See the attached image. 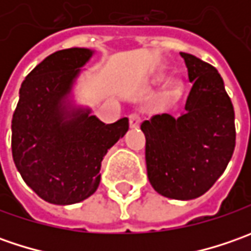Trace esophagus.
I'll return each mask as SVG.
<instances>
[{"label":"esophagus","mask_w":251,"mask_h":251,"mask_svg":"<svg viewBox=\"0 0 251 251\" xmlns=\"http://www.w3.org/2000/svg\"><path fill=\"white\" fill-rule=\"evenodd\" d=\"M128 119H130V127H132V128H135V127H138L141 123V116L138 114V113H131L130 116H128Z\"/></svg>","instance_id":"esophagus-1"}]
</instances>
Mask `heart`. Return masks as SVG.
I'll list each match as a JSON object with an SVG mask.
<instances>
[{"mask_svg": "<svg viewBox=\"0 0 251 251\" xmlns=\"http://www.w3.org/2000/svg\"><path fill=\"white\" fill-rule=\"evenodd\" d=\"M181 91H183V85H181V82L173 81L172 85H170V92H172L173 95H178V93H181Z\"/></svg>", "mask_w": 251, "mask_h": 251, "instance_id": "heart-1", "label": "heart"}]
</instances>
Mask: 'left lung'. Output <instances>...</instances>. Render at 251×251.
<instances>
[{
  "label": "left lung",
  "instance_id": "obj_1",
  "mask_svg": "<svg viewBox=\"0 0 251 251\" xmlns=\"http://www.w3.org/2000/svg\"><path fill=\"white\" fill-rule=\"evenodd\" d=\"M193 88L184 113L142 121L152 187L173 200H193L215 184L235 151V110L215 67L180 53Z\"/></svg>",
  "mask_w": 251,
  "mask_h": 251
}]
</instances>
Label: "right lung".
<instances>
[{"mask_svg":"<svg viewBox=\"0 0 251 251\" xmlns=\"http://www.w3.org/2000/svg\"><path fill=\"white\" fill-rule=\"evenodd\" d=\"M88 49H65L36 65L19 89L12 117V158L25 183L44 201L68 205L91 197L107 150L128 131V119L104 124L89 110L70 114L64 99Z\"/></svg>","mask_w":251,"mask_h":251,"instance_id":"1","label":"right lung"}]
</instances>
